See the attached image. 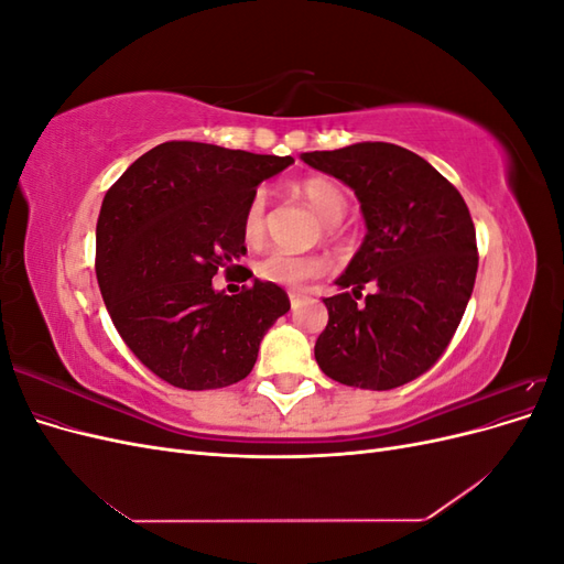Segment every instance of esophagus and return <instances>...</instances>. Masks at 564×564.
Returning a JSON list of instances; mask_svg holds the SVG:
<instances>
[{
  "mask_svg": "<svg viewBox=\"0 0 564 564\" xmlns=\"http://www.w3.org/2000/svg\"><path fill=\"white\" fill-rule=\"evenodd\" d=\"M289 301H292V308L296 311V308H299V305H301V301H303V296H301V294H294V292H292V294H289Z\"/></svg>",
  "mask_w": 564,
  "mask_h": 564,
  "instance_id": "obj_1",
  "label": "esophagus"
}]
</instances>
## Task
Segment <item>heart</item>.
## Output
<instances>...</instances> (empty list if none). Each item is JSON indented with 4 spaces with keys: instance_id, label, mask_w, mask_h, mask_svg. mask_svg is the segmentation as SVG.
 <instances>
[{
    "instance_id": "heart-1",
    "label": "heart",
    "mask_w": 564,
    "mask_h": 564,
    "mask_svg": "<svg viewBox=\"0 0 564 564\" xmlns=\"http://www.w3.org/2000/svg\"><path fill=\"white\" fill-rule=\"evenodd\" d=\"M296 193L311 204L324 218V232L336 237L338 224L348 214V195L332 178H303L296 183ZM268 232V191L259 187L247 202L242 216V237L249 247H259ZM324 272V261L313 253H286L270 251L256 263V275L263 282L280 284L286 289H301L305 282L319 278Z\"/></svg>"
}]
</instances>
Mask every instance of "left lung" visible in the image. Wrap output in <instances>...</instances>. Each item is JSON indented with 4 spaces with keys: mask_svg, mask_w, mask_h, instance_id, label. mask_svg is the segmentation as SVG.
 Instances as JSON below:
<instances>
[{
    "mask_svg": "<svg viewBox=\"0 0 564 564\" xmlns=\"http://www.w3.org/2000/svg\"><path fill=\"white\" fill-rule=\"evenodd\" d=\"M301 160L350 185L367 224L362 247L336 280L344 292L324 299L319 369L367 390L419 379L447 350L473 294L477 242L464 197L423 158L392 143L315 150ZM367 283L375 292L357 306Z\"/></svg>",
    "mask_w": 564,
    "mask_h": 564,
    "instance_id": "left-lung-1",
    "label": "left lung"
}]
</instances>
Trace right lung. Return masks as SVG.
<instances>
[{
    "label": "right lung",
    "mask_w": 564,
    "mask_h": 564,
    "mask_svg": "<svg viewBox=\"0 0 564 564\" xmlns=\"http://www.w3.org/2000/svg\"><path fill=\"white\" fill-rule=\"evenodd\" d=\"M292 158L253 155L195 141L148 150L104 197L96 224V278L129 350L183 390L242 381L265 332L289 311L282 286L253 280L240 294L212 286L247 253L242 216L261 181Z\"/></svg>",
    "instance_id": "right-lung-1"
}]
</instances>
